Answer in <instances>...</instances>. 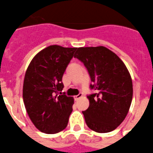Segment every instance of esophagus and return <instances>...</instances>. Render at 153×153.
Masks as SVG:
<instances>
[{
  "label": "esophagus",
  "instance_id": "1",
  "mask_svg": "<svg viewBox=\"0 0 153 153\" xmlns=\"http://www.w3.org/2000/svg\"><path fill=\"white\" fill-rule=\"evenodd\" d=\"M82 97V94H81V93L78 94V95L75 96V100H78V99H80Z\"/></svg>",
  "mask_w": 153,
  "mask_h": 153
}]
</instances>
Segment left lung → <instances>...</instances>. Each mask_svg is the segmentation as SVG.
I'll return each mask as SVG.
<instances>
[{
    "label": "left lung",
    "mask_w": 153,
    "mask_h": 153,
    "mask_svg": "<svg viewBox=\"0 0 153 153\" xmlns=\"http://www.w3.org/2000/svg\"><path fill=\"white\" fill-rule=\"evenodd\" d=\"M74 57L84 63L97 93L87 96L89 107L82 111L85 123L97 133H108L120 124L133 99V82L123 62L104 46L78 48Z\"/></svg>",
    "instance_id": "1"
}]
</instances>
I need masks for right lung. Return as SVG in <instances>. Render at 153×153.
<instances>
[{
  "mask_svg": "<svg viewBox=\"0 0 153 153\" xmlns=\"http://www.w3.org/2000/svg\"><path fill=\"white\" fill-rule=\"evenodd\" d=\"M76 49L48 46L34 56L26 71L23 102L34 126L44 133H57L68 125L74 98L58 93L64 88L63 74Z\"/></svg>",
  "mask_w": 153,
  "mask_h": 153,
  "instance_id": "1",
  "label": "right lung"
}]
</instances>
